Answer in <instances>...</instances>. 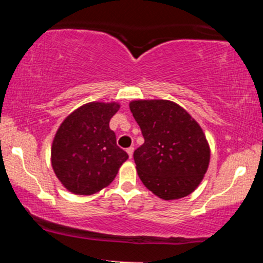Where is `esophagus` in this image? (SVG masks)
<instances>
[{
	"label": "esophagus",
	"instance_id": "esophagus-1",
	"mask_svg": "<svg viewBox=\"0 0 263 263\" xmlns=\"http://www.w3.org/2000/svg\"><path fill=\"white\" fill-rule=\"evenodd\" d=\"M126 151H127V155L129 158H132V155H134V147H129V148H127Z\"/></svg>",
	"mask_w": 263,
	"mask_h": 263
}]
</instances>
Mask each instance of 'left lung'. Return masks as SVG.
<instances>
[{
  "instance_id": "1",
  "label": "left lung",
  "mask_w": 263,
  "mask_h": 263,
  "mask_svg": "<svg viewBox=\"0 0 263 263\" xmlns=\"http://www.w3.org/2000/svg\"><path fill=\"white\" fill-rule=\"evenodd\" d=\"M129 108L144 138L134 153L142 183L164 200L194 192L210 161L209 144L198 122L168 100L132 101Z\"/></svg>"
}]
</instances>
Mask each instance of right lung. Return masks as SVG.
<instances>
[{"label":"right lung","mask_w":263,"mask_h":263,"mask_svg":"<svg viewBox=\"0 0 263 263\" xmlns=\"http://www.w3.org/2000/svg\"><path fill=\"white\" fill-rule=\"evenodd\" d=\"M116 102H89L63 121L52 146L54 173L69 192L91 195L107 186L128 155L110 129Z\"/></svg>","instance_id":"1"}]
</instances>
